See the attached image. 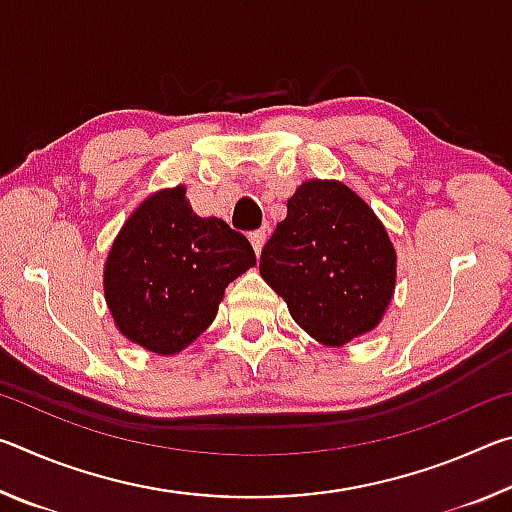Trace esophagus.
Segmentation results:
<instances>
[{"mask_svg": "<svg viewBox=\"0 0 512 512\" xmlns=\"http://www.w3.org/2000/svg\"><path fill=\"white\" fill-rule=\"evenodd\" d=\"M250 244H253V248H255V253L259 255L262 253V248H264V241H266V232L264 230H255V232H250Z\"/></svg>", "mask_w": 512, "mask_h": 512, "instance_id": "1", "label": "esophagus"}]
</instances>
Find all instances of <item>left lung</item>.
Returning a JSON list of instances; mask_svg holds the SVG:
<instances>
[{"instance_id":"8db88e82","label":"left lung","mask_w":512,"mask_h":512,"mask_svg":"<svg viewBox=\"0 0 512 512\" xmlns=\"http://www.w3.org/2000/svg\"><path fill=\"white\" fill-rule=\"evenodd\" d=\"M395 266L386 228L339 180L302 183L259 257V273L293 320L332 348L379 325L393 300Z\"/></svg>"}]
</instances>
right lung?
Segmentation results:
<instances>
[{
	"label": "right lung",
	"mask_w": 512,
	"mask_h": 512,
	"mask_svg": "<svg viewBox=\"0 0 512 512\" xmlns=\"http://www.w3.org/2000/svg\"><path fill=\"white\" fill-rule=\"evenodd\" d=\"M185 192L178 185L146 198L119 230L103 271L119 332L162 357L194 343L225 287L255 266L250 241L221 219L198 216Z\"/></svg>",
	"instance_id": "add662e5"
}]
</instances>
